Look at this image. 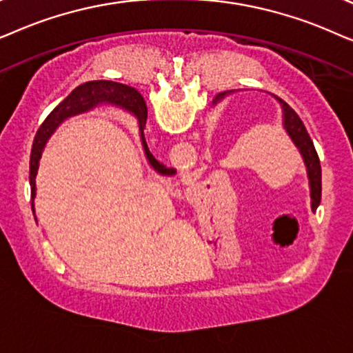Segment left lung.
<instances>
[{"instance_id": "8db88e82", "label": "left lung", "mask_w": 353, "mask_h": 353, "mask_svg": "<svg viewBox=\"0 0 353 353\" xmlns=\"http://www.w3.org/2000/svg\"><path fill=\"white\" fill-rule=\"evenodd\" d=\"M228 95V92L218 93L214 98V101L223 100ZM276 100L283 106V114H284V129L289 134V137L292 139L295 147L299 148L300 154H302L305 166H307V174L310 181V195H312V211H316L321 201V164H319V158L316 150H314L313 140L310 137L307 129H305L302 119H300L297 112L290 108L288 103L276 97Z\"/></svg>"}]
</instances>
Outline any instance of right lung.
Here are the masks:
<instances>
[{
  "label": "right lung",
  "instance_id": "right-lung-1",
  "mask_svg": "<svg viewBox=\"0 0 353 353\" xmlns=\"http://www.w3.org/2000/svg\"><path fill=\"white\" fill-rule=\"evenodd\" d=\"M100 103H111V105H117L124 110L132 111L139 119V128H140V139H142V145L147 154L148 163L152 164L154 171L163 174V176H172L176 174V169L166 168L164 164L158 161L157 158L150 153L145 142L143 128L145 122H147V106L140 93L135 88L124 85V83L112 82V81H93L85 82L77 88H74L69 93V97L64 101H61L53 111L50 112V116L46 117L43 124L40 125L39 132H37L34 139V145H32V153H30V172H29V181H30V203L32 211L34 210V199H35V177L37 171H39V163L41 158V152H43L46 142L51 137V134L54 132V129L70 116L79 114V112L92 110L93 106L100 105Z\"/></svg>",
  "mask_w": 353,
  "mask_h": 353
}]
</instances>
